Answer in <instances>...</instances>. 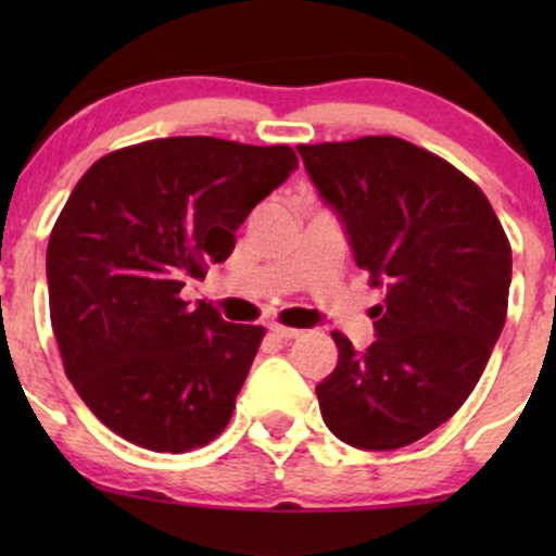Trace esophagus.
Masks as SVG:
<instances>
[{"label":"esophagus","mask_w":556,"mask_h":556,"mask_svg":"<svg viewBox=\"0 0 556 556\" xmlns=\"http://www.w3.org/2000/svg\"><path fill=\"white\" fill-rule=\"evenodd\" d=\"M269 331L274 337H279V340H298L300 334H303V331L300 329H290V327H279V324H271L269 327Z\"/></svg>","instance_id":"obj_1"}]
</instances>
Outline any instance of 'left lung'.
<instances>
[{"instance_id":"1","label":"left lung","mask_w":556,"mask_h":556,"mask_svg":"<svg viewBox=\"0 0 556 556\" xmlns=\"http://www.w3.org/2000/svg\"><path fill=\"white\" fill-rule=\"evenodd\" d=\"M298 154L368 285L384 290L366 350L331 331L340 361L316 387L324 424L358 450H400L455 416L481 379L507 318V235L473 180L402 138Z\"/></svg>"}]
</instances>
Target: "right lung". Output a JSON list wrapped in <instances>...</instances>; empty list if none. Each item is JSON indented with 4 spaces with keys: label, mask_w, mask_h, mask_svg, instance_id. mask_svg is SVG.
Returning a JSON list of instances; mask_svg holds the SVG:
<instances>
[{
    "label": "right lung",
    "mask_w": 556,
    "mask_h": 556,
    "mask_svg": "<svg viewBox=\"0 0 556 556\" xmlns=\"http://www.w3.org/2000/svg\"><path fill=\"white\" fill-rule=\"evenodd\" d=\"M295 169L290 146L180 136L80 177L49 238V311L67 379L106 429L177 455L229 424L264 329L180 292Z\"/></svg>",
    "instance_id": "1"
}]
</instances>
